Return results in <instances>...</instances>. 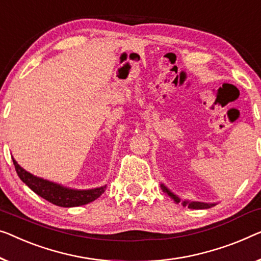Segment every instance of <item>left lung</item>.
I'll use <instances>...</instances> for the list:
<instances>
[{"mask_svg":"<svg viewBox=\"0 0 261 261\" xmlns=\"http://www.w3.org/2000/svg\"><path fill=\"white\" fill-rule=\"evenodd\" d=\"M161 188H162L163 191H164L166 194H168V196L171 198V199H173L174 201H176V203H179V201H180V198H179V197H177L176 194L171 192L170 190H169L168 188H166V186H165L164 184H161ZM181 204L184 205V206H188L189 208H194V210L210 208V207H212V206H215V205H216L215 203H213V204H210V203H201V201H188V200H184V201H182Z\"/></svg>","mask_w":261,"mask_h":261,"instance_id":"left-lung-1","label":"left lung"}]
</instances>
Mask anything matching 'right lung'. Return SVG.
<instances>
[{"mask_svg": "<svg viewBox=\"0 0 261 261\" xmlns=\"http://www.w3.org/2000/svg\"><path fill=\"white\" fill-rule=\"evenodd\" d=\"M15 170L25 185H28L33 191L38 196L48 200L54 205L62 206V207H75V206L85 205L93 201L97 198L102 196L107 189V185L100 188L91 190H75L64 188L60 184L53 182L50 180L43 179V178L36 177L29 173L17 164V162L13 158Z\"/></svg>", "mask_w": 261, "mask_h": 261, "instance_id": "right-lung-1", "label": "right lung"}]
</instances>
